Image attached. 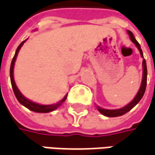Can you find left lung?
<instances>
[{
  "label": "left lung",
  "instance_id": "1",
  "mask_svg": "<svg viewBox=\"0 0 155 155\" xmlns=\"http://www.w3.org/2000/svg\"><path fill=\"white\" fill-rule=\"evenodd\" d=\"M127 33H128L129 36H130V41L135 44L136 47H137V49L139 50L141 57L143 58V51L141 49V46L139 45V43L137 41V40L134 37V35L130 30H127ZM147 74H148L147 65H146V61L143 58V79H142V83H141L139 91L137 93V95L133 98V100L130 102V104H128L126 106L121 108H118V109H106V108H101L99 106H97V110L102 114H104V115L107 116V117H117V116H120V115H123V114H125L127 112H129L131 108H134L136 105L139 103L140 100L142 99V97H143L144 92H145V90H146V86H147Z\"/></svg>",
  "mask_w": 155,
  "mask_h": 155
}]
</instances>
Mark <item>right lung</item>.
Returning <instances> with one entry per match:
<instances>
[{"instance_id":"1","label":"right lung","mask_w":155,"mask_h":155,"mask_svg":"<svg viewBox=\"0 0 155 155\" xmlns=\"http://www.w3.org/2000/svg\"><path fill=\"white\" fill-rule=\"evenodd\" d=\"M26 41H27V40H25V41H24L23 42H21V44L18 47L17 50H16L15 55H14L13 58L12 60L11 67H10V78H11V83L12 86V90H13V92H14V94H15L18 101L22 105H24L25 107H26L27 108H29V110L34 111V112H36V113H49V112H51V111L57 109V108L59 107L60 105H62V104H63L64 101L66 100V98H67V95H68V94H66V95L64 96V98L61 100V101H59V102H58L57 104H49V105H42V104H36V103H34L32 101L27 99L25 96L20 92V91L18 90V88L16 86L15 81H14V78H13V68H14L16 58H17V56H18V51H19L20 48L22 47V46L24 45V43H25Z\"/></svg>"}]
</instances>
